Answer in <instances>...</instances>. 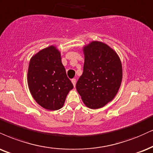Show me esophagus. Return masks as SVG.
Returning <instances> with one entry per match:
<instances>
[{"mask_svg": "<svg viewBox=\"0 0 153 153\" xmlns=\"http://www.w3.org/2000/svg\"><path fill=\"white\" fill-rule=\"evenodd\" d=\"M71 82H72V83H73V86H74V87H75V84H76V80H75V78L72 79V80H71Z\"/></svg>", "mask_w": 153, "mask_h": 153, "instance_id": "34e87169", "label": "esophagus"}]
</instances>
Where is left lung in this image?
<instances>
[{"mask_svg": "<svg viewBox=\"0 0 153 153\" xmlns=\"http://www.w3.org/2000/svg\"><path fill=\"white\" fill-rule=\"evenodd\" d=\"M82 51L83 73L76 90L88 108L98 109L117 95L123 79L122 63L117 53L102 42L92 41Z\"/></svg>", "mask_w": 153, "mask_h": 153, "instance_id": "left-lung-1", "label": "left lung"}]
</instances>
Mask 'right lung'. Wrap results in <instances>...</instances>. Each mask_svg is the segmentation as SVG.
<instances>
[{
    "label": "right lung",
    "mask_w": 153,
    "mask_h": 153,
    "mask_svg": "<svg viewBox=\"0 0 153 153\" xmlns=\"http://www.w3.org/2000/svg\"><path fill=\"white\" fill-rule=\"evenodd\" d=\"M27 85L34 100L43 108L57 110L63 106L73 85L56 46L42 49L32 56L27 70Z\"/></svg>",
    "instance_id": "1"
}]
</instances>
